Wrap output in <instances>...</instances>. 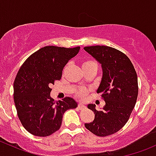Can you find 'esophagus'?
<instances>
[{
	"label": "esophagus",
	"mask_w": 156,
	"mask_h": 156,
	"mask_svg": "<svg viewBox=\"0 0 156 156\" xmlns=\"http://www.w3.org/2000/svg\"><path fill=\"white\" fill-rule=\"evenodd\" d=\"M78 108H79V109H83V108H85V106H84L83 103H79V104L78 105Z\"/></svg>",
	"instance_id": "esophagus-1"
}]
</instances>
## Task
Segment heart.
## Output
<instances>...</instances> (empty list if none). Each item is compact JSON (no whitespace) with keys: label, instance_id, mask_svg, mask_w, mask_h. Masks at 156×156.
<instances>
[{"label":"heart","instance_id":"heart-1","mask_svg":"<svg viewBox=\"0 0 156 156\" xmlns=\"http://www.w3.org/2000/svg\"><path fill=\"white\" fill-rule=\"evenodd\" d=\"M90 66H97V64L95 61L91 60V59H85L82 62V68H87V67H90ZM88 90L86 88L84 87H81L76 91V95L78 96V97H85L86 95L87 94Z\"/></svg>","mask_w":156,"mask_h":156}]
</instances>
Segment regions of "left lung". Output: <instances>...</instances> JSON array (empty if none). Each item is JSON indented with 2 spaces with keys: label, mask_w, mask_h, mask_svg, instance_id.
<instances>
[{
  "label": "left lung",
  "mask_w": 156,
  "mask_h": 156,
  "mask_svg": "<svg viewBox=\"0 0 156 156\" xmlns=\"http://www.w3.org/2000/svg\"><path fill=\"white\" fill-rule=\"evenodd\" d=\"M84 49L101 64L103 77L97 92L106 103L100 111L88 105L95 118L84 126L98 136H109L125 126L131 115L138 96L137 75L130 59L117 49L100 45Z\"/></svg>",
  "instance_id": "obj_1"
}]
</instances>
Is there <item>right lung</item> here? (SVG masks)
<instances>
[{
    "label": "right lung",
    "mask_w": 156,
    "mask_h": 156,
    "mask_svg": "<svg viewBox=\"0 0 156 156\" xmlns=\"http://www.w3.org/2000/svg\"><path fill=\"white\" fill-rule=\"evenodd\" d=\"M79 50L80 47H44L32 53L18 71L13 84L14 103L19 119L31 134L51 135L60 128L64 112L78 106L68 97L54 102L50 87L61 79L64 66Z\"/></svg>",
    "instance_id": "obj_1"
}]
</instances>
